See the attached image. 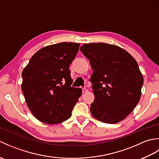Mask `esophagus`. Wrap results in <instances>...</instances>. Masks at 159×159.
Segmentation results:
<instances>
[{"instance_id": "1", "label": "esophagus", "mask_w": 159, "mask_h": 159, "mask_svg": "<svg viewBox=\"0 0 159 159\" xmlns=\"http://www.w3.org/2000/svg\"><path fill=\"white\" fill-rule=\"evenodd\" d=\"M82 90H83V93H86V92H88V89H87V88H85V87H84V88H83Z\"/></svg>"}]
</instances>
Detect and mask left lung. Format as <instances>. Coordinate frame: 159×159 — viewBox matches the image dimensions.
Instances as JSON below:
<instances>
[{
	"mask_svg": "<svg viewBox=\"0 0 159 159\" xmlns=\"http://www.w3.org/2000/svg\"><path fill=\"white\" fill-rule=\"evenodd\" d=\"M80 50L93 70L91 113L104 123L120 122L140 100L143 79L137 62L123 48L109 43H85Z\"/></svg>",
	"mask_w": 159,
	"mask_h": 159,
	"instance_id": "8db88e82",
	"label": "left lung"
}]
</instances>
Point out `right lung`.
<instances>
[{
  "instance_id": "1",
  "label": "right lung",
  "mask_w": 159,
  "mask_h": 159,
  "mask_svg": "<svg viewBox=\"0 0 159 159\" xmlns=\"http://www.w3.org/2000/svg\"><path fill=\"white\" fill-rule=\"evenodd\" d=\"M80 43L61 42L43 47L30 59L22 73V90L30 111L42 122L67 120L81 95L71 86L70 65Z\"/></svg>"
}]
</instances>
